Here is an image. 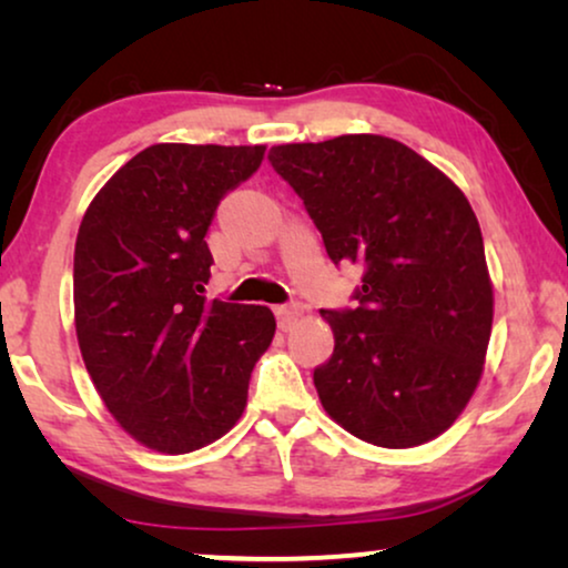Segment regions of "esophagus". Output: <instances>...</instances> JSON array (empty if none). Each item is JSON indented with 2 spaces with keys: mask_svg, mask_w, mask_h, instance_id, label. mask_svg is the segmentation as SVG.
<instances>
[{
  "mask_svg": "<svg viewBox=\"0 0 568 568\" xmlns=\"http://www.w3.org/2000/svg\"><path fill=\"white\" fill-rule=\"evenodd\" d=\"M274 313H276V321H278V325H282V328H292V325L297 323L302 315H305V307H302L300 302H292V305L274 307Z\"/></svg>",
  "mask_w": 568,
  "mask_h": 568,
  "instance_id": "esophagus-1",
  "label": "esophagus"
}]
</instances>
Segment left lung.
Listing matches in <instances>:
<instances>
[{
    "mask_svg": "<svg viewBox=\"0 0 568 568\" xmlns=\"http://www.w3.org/2000/svg\"><path fill=\"white\" fill-rule=\"evenodd\" d=\"M268 160L305 201L328 258L364 268L359 307L321 313L336 341L313 375L325 414L377 447L437 439L476 393L494 323L465 193L379 134L278 144Z\"/></svg>",
    "mask_w": 568,
    "mask_h": 568,
    "instance_id": "left-lung-1",
    "label": "left lung"
}]
</instances>
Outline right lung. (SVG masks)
Listing matches in <instances>:
<instances>
[{
	"label": "right lung",
	"mask_w": 568,
	"mask_h": 568,
	"mask_svg": "<svg viewBox=\"0 0 568 568\" xmlns=\"http://www.w3.org/2000/svg\"><path fill=\"white\" fill-rule=\"evenodd\" d=\"M266 146L152 144L95 193L74 245V328L92 385L139 445L181 455L243 416L276 333L263 305L204 297L209 224Z\"/></svg>",
	"instance_id": "right-lung-1"
}]
</instances>
